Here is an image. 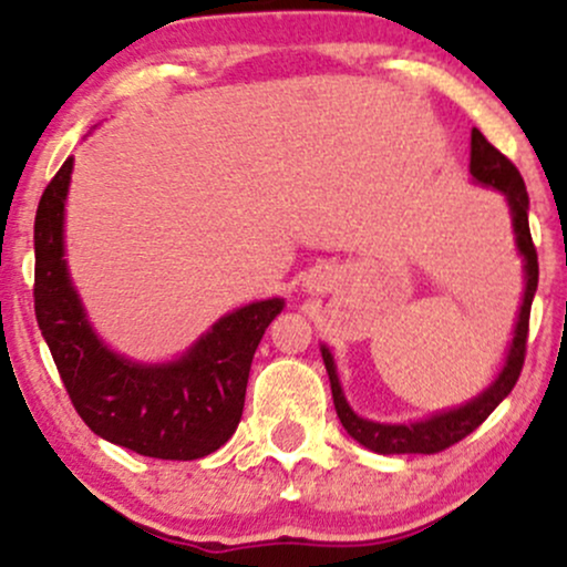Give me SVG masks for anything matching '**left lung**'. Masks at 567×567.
<instances>
[{"instance_id":"left-lung-1","label":"left lung","mask_w":567,"mask_h":567,"mask_svg":"<svg viewBox=\"0 0 567 567\" xmlns=\"http://www.w3.org/2000/svg\"><path fill=\"white\" fill-rule=\"evenodd\" d=\"M470 171L477 184L493 186L504 194L509 202L512 210V226L517 234V247L525 258V298L519 306L517 328H514V338L509 354H506V365L498 373V379L485 389L483 394L474 396L466 405L445 410V413L432 415V419L415 421V424H379V421L360 419L354 410L349 408L347 396L341 392V383H338V373L333 365V354L328 347H322V360L330 375V389H333V402L336 413L341 419V424L347 432L354 437L360 445L370 447L373 453H440L445 447L455 445L472 434L487 415L501 405L506 394L512 392L514 383H517L519 373H523L525 362V347H528V322H530V303L538 288V256L536 245H533L530 226H528V192H525V181L519 175L517 167L512 165L504 154L493 146L491 141L480 133L477 127L472 130V162Z\"/></svg>"}]
</instances>
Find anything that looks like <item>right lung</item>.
<instances>
[{"label":"right lung","mask_w":567,"mask_h":567,"mask_svg":"<svg viewBox=\"0 0 567 567\" xmlns=\"http://www.w3.org/2000/svg\"><path fill=\"white\" fill-rule=\"evenodd\" d=\"M71 167L69 157L44 188L34 220V311L71 405L97 437L148 458L216 453L243 419L252 354L285 301L269 298L220 317L167 365L114 354L90 328L63 258Z\"/></svg>","instance_id":"1"}]
</instances>
